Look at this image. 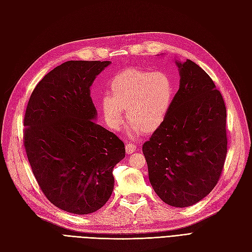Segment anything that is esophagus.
Here are the masks:
<instances>
[{"mask_svg":"<svg viewBox=\"0 0 252 252\" xmlns=\"http://www.w3.org/2000/svg\"><path fill=\"white\" fill-rule=\"evenodd\" d=\"M125 149H126V153L127 154H132L135 150H136V146L132 143H128L125 146Z\"/></svg>","mask_w":252,"mask_h":252,"instance_id":"obj_1","label":"esophagus"}]
</instances>
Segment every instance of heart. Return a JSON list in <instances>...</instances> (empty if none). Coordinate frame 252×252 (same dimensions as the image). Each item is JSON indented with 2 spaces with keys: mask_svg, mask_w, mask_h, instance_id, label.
Returning <instances> with one entry per match:
<instances>
[{
  "mask_svg": "<svg viewBox=\"0 0 252 252\" xmlns=\"http://www.w3.org/2000/svg\"><path fill=\"white\" fill-rule=\"evenodd\" d=\"M109 94L101 100V110L107 125L121 129L126 110L128 132L151 133L166 120L174 98V84L168 74L132 67L117 74L109 84Z\"/></svg>",
  "mask_w": 252,
  "mask_h": 252,
  "instance_id": "1",
  "label": "heart"
}]
</instances>
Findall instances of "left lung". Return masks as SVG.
Segmentation results:
<instances>
[{
	"mask_svg": "<svg viewBox=\"0 0 252 252\" xmlns=\"http://www.w3.org/2000/svg\"><path fill=\"white\" fill-rule=\"evenodd\" d=\"M179 90L162 125L143 145L150 184L171 206L188 207L209 195L227 153L226 108L212 78L175 59Z\"/></svg>",
	"mask_w": 252,
	"mask_h": 252,
	"instance_id": "1",
	"label": "left lung"
}]
</instances>
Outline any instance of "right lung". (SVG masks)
Listing matches in <instances>:
<instances>
[{"instance_id":"add662e5","label":"right lung","mask_w":252,"mask_h":252,"mask_svg":"<svg viewBox=\"0 0 252 252\" xmlns=\"http://www.w3.org/2000/svg\"><path fill=\"white\" fill-rule=\"evenodd\" d=\"M111 62L70 60L35 86L26 109L24 145L48 200L76 215L100 210L115 186L112 170L125 158L120 138L97 124L91 86Z\"/></svg>"}]
</instances>
